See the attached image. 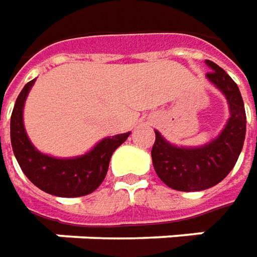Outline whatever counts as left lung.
I'll return each mask as SVG.
<instances>
[{"instance_id":"obj_1","label":"left lung","mask_w":257,"mask_h":257,"mask_svg":"<svg viewBox=\"0 0 257 257\" xmlns=\"http://www.w3.org/2000/svg\"><path fill=\"white\" fill-rule=\"evenodd\" d=\"M206 65V78L226 96L230 116L217 138L198 148L172 145L155 131L152 164L159 179L175 190L198 192L217 185L233 169L243 148L246 112L240 91L219 65L208 59Z\"/></svg>"}]
</instances>
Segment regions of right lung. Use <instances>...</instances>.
<instances>
[{"label":"right lung","instance_id":"add662e5","mask_svg":"<svg viewBox=\"0 0 257 257\" xmlns=\"http://www.w3.org/2000/svg\"><path fill=\"white\" fill-rule=\"evenodd\" d=\"M35 79L30 81L20 92L11 115V145L14 155L30 181L59 198H78L92 193L105 179L112 154L131 132L103 138L89 152L76 158H54L32 145L24 128V105Z\"/></svg>","mask_w":257,"mask_h":257}]
</instances>
